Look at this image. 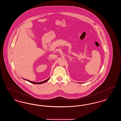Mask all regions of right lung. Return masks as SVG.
<instances>
[{
    "label": "right lung",
    "mask_w": 121,
    "mask_h": 121,
    "mask_svg": "<svg viewBox=\"0 0 121 121\" xmlns=\"http://www.w3.org/2000/svg\"><path fill=\"white\" fill-rule=\"evenodd\" d=\"M50 78H49L48 79H47L46 80L44 81H43V82H33V81H30L28 80H27V79H25L24 78H23L24 80H25L29 82H31V83H34V84H42V83H45L46 82H47L48 81V80Z\"/></svg>",
    "instance_id": "right-lung-1"
}]
</instances>
